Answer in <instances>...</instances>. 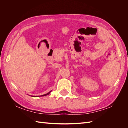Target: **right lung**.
<instances>
[{"mask_svg":"<svg viewBox=\"0 0 128 128\" xmlns=\"http://www.w3.org/2000/svg\"><path fill=\"white\" fill-rule=\"evenodd\" d=\"M51 91H50V92H51ZM50 92H49L48 93V94H44V95H42V96H46V95H48L49 94H50Z\"/></svg>","mask_w":128,"mask_h":128,"instance_id":"right-lung-1","label":"right lung"}]
</instances>
